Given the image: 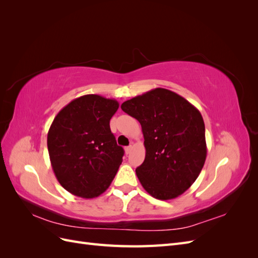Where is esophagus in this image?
<instances>
[{
	"mask_svg": "<svg viewBox=\"0 0 258 258\" xmlns=\"http://www.w3.org/2000/svg\"><path fill=\"white\" fill-rule=\"evenodd\" d=\"M131 150H132V146H131V145H130V146H126V147H124V152H126V154H127V155H128V154H130Z\"/></svg>",
	"mask_w": 258,
	"mask_h": 258,
	"instance_id": "obj_1",
	"label": "esophagus"
}]
</instances>
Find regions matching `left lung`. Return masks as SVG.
<instances>
[{"label": "left lung", "instance_id": "8db88e82", "mask_svg": "<svg viewBox=\"0 0 258 258\" xmlns=\"http://www.w3.org/2000/svg\"><path fill=\"white\" fill-rule=\"evenodd\" d=\"M121 110L141 123L145 159L136 173L156 199L178 197L196 181L207 157L200 112L177 93L155 88L124 101Z\"/></svg>", "mask_w": 258, "mask_h": 258}]
</instances>
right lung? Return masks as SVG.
Returning a JSON list of instances; mask_svg holds the SVG:
<instances>
[{
	"instance_id": "right-lung-1",
	"label": "right lung",
	"mask_w": 258,
	"mask_h": 258,
	"mask_svg": "<svg viewBox=\"0 0 258 258\" xmlns=\"http://www.w3.org/2000/svg\"><path fill=\"white\" fill-rule=\"evenodd\" d=\"M118 107L114 99L86 95L66 105L51 123L47 147L53 173L77 197L103 194L121 165L123 148L110 128Z\"/></svg>"
}]
</instances>
